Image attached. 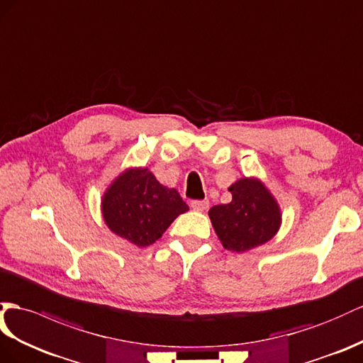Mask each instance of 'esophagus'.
Returning <instances> with one entry per match:
<instances>
[{
    "mask_svg": "<svg viewBox=\"0 0 363 363\" xmlns=\"http://www.w3.org/2000/svg\"><path fill=\"white\" fill-rule=\"evenodd\" d=\"M190 207L193 208V210H196V211H203V210H207L208 208V201H191L190 202Z\"/></svg>",
    "mask_w": 363,
    "mask_h": 363,
    "instance_id": "obj_1",
    "label": "esophagus"
}]
</instances>
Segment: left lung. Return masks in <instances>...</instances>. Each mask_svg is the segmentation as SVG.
I'll return each mask as SVG.
<instances>
[{"label": "left lung", "mask_w": 363, "mask_h": 363, "mask_svg": "<svg viewBox=\"0 0 363 363\" xmlns=\"http://www.w3.org/2000/svg\"><path fill=\"white\" fill-rule=\"evenodd\" d=\"M230 203L208 211L224 248L244 253L270 240L281 225V210L272 193L257 179H239L228 189Z\"/></svg>", "instance_id": "1"}]
</instances>
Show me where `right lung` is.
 Returning <instances> with one entry per match:
<instances>
[{"instance_id": "1", "label": "right lung", "mask_w": 363, "mask_h": 363, "mask_svg": "<svg viewBox=\"0 0 363 363\" xmlns=\"http://www.w3.org/2000/svg\"><path fill=\"white\" fill-rule=\"evenodd\" d=\"M189 206L147 169L121 173L102 198V216L115 235L138 247L152 245Z\"/></svg>"}]
</instances>
